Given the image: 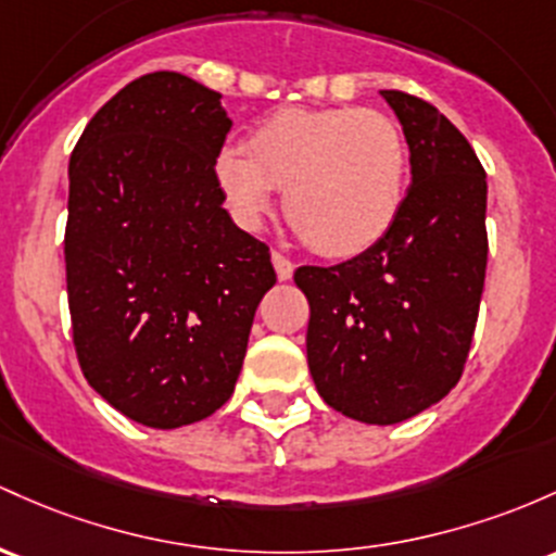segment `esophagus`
Returning <instances> with one entry per match:
<instances>
[{
	"mask_svg": "<svg viewBox=\"0 0 556 556\" xmlns=\"http://www.w3.org/2000/svg\"><path fill=\"white\" fill-rule=\"evenodd\" d=\"M271 264H274V271H277L279 282H288L292 277V271H295V264L288 258V255L282 253H271Z\"/></svg>",
	"mask_w": 556,
	"mask_h": 556,
	"instance_id": "34e87169",
	"label": "esophagus"
}]
</instances>
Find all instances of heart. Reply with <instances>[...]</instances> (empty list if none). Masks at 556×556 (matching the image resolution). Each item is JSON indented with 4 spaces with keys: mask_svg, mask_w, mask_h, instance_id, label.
<instances>
[{
    "mask_svg": "<svg viewBox=\"0 0 556 556\" xmlns=\"http://www.w3.org/2000/svg\"><path fill=\"white\" fill-rule=\"evenodd\" d=\"M213 174L242 227H258L274 189H285L298 237L329 258H351L377 245L404 208L408 144L380 110H282L250 134L248 152H218Z\"/></svg>",
    "mask_w": 556,
    "mask_h": 556,
    "instance_id": "obj_1",
    "label": "heart"
}]
</instances>
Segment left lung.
<instances>
[{
	"mask_svg": "<svg viewBox=\"0 0 556 556\" xmlns=\"http://www.w3.org/2000/svg\"><path fill=\"white\" fill-rule=\"evenodd\" d=\"M404 126L412 187L393 229L338 266H301L308 369L334 412L395 425L459 382L485 285V170L430 102L382 89Z\"/></svg>",
	"mask_w": 556,
	"mask_h": 556,
	"instance_id": "8db88e82",
	"label": "left lung"
}]
</instances>
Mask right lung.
<instances>
[{
    "instance_id": "1",
    "label": "right lung",
    "mask_w": 556,
    "mask_h": 556,
    "mask_svg": "<svg viewBox=\"0 0 556 556\" xmlns=\"http://www.w3.org/2000/svg\"><path fill=\"white\" fill-rule=\"evenodd\" d=\"M222 94L174 71L126 84L71 155L65 279L84 377L139 425L200 422L235 393L268 248L231 222L213 161Z\"/></svg>"
}]
</instances>
